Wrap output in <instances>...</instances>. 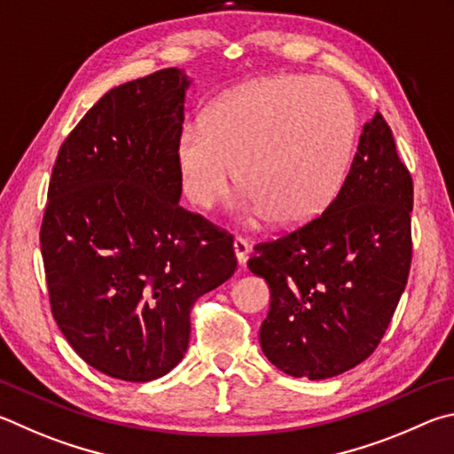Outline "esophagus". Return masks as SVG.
Wrapping results in <instances>:
<instances>
[{
    "label": "esophagus",
    "mask_w": 454,
    "mask_h": 454,
    "mask_svg": "<svg viewBox=\"0 0 454 454\" xmlns=\"http://www.w3.org/2000/svg\"><path fill=\"white\" fill-rule=\"evenodd\" d=\"M233 249H235V255H237V261H239V265H245V261H247L249 251H251L247 239H243V237H235Z\"/></svg>",
    "instance_id": "1"
}]
</instances>
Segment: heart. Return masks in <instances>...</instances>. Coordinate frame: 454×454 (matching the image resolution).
I'll list each match as a JSON object with an SVG mask.
<instances>
[{
	"label": "heart",
	"mask_w": 454,
	"mask_h": 454,
	"mask_svg": "<svg viewBox=\"0 0 454 454\" xmlns=\"http://www.w3.org/2000/svg\"><path fill=\"white\" fill-rule=\"evenodd\" d=\"M355 109L337 83L275 77L245 85L187 123L175 143L183 193L209 209L235 179L247 193L245 219L269 215L299 227L327 207L347 177L355 147Z\"/></svg>",
	"instance_id": "1"
}]
</instances>
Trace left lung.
Segmentation results:
<instances>
[{
	"instance_id": "obj_1",
	"label": "left lung",
	"mask_w": 454,
	"mask_h": 454,
	"mask_svg": "<svg viewBox=\"0 0 454 454\" xmlns=\"http://www.w3.org/2000/svg\"><path fill=\"white\" fill-rule=\"evenodd\" d=\"M411 211V173L377 111L327 209L247 263L271 289L259 343L277 369L319 380L375 351L409 279Z\"/></svg>"
}]
</instances>
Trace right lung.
Returning <instances> with one entry per match:
<instances>
[{
    "label": "right lung",
    "instance_id": "add662e5",
    "mask_svg": "<svg viewBox=\"0 0 454 454\" xmlns=\"http://www.w3.org/2000/svg\"><path fill=\"white\" fill-rule=\"evenodd\" d=\"M187 87L169 67L107 91L63 141L47 189L53 319L87 364L131 383L177 367L195 301L237 269L233 237L179 205Z\"/></svg>",
    "mask_w": 454,
    "mask_h": 454
}]
</instances>
